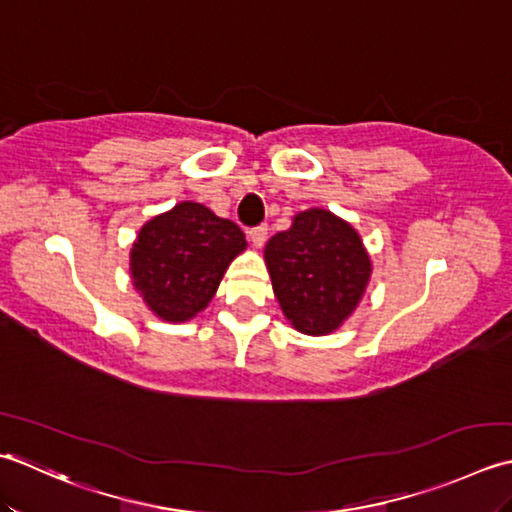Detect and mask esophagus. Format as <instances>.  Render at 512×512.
I'll return each mask as SVG.
<instances>
[{
	"label": "esophagus",
	"mask_w": 512,
	"mask_h": 512,
	"mask_svg": "<svg viewBox=\"0 0 512 512\" xmlns=\"http://www.w3.org/2000/svg\"><path fill=\"white\" fill-rule=\"evenodd\" d=\"M247 236H249V241H252V245L258 249V247H263L265 245V241H267V225H258V227H252L247 232Z\"/></svg>",
	"instance_id": "34e87169"
}]
</instances>
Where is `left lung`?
I'll return each instance as SVG.
<instances>
[{
    "label": "left lung",
    "instance_id": "left-lung-1",
    "mask_svg": "<svg viewBox=\"0 0 512 512\" xmlns=\"http://www.w3.org/2000/svg\"><path fill=\"white\" fill-rule=\"evenodd\" d=\"M265 265L289 325L307 336L340 329L358 309L373 274L360 234L322 207L298 212L287 232L269 238Z\"/></svg>",
    "mask_w": 512,
    "mask_h": 512
}]
</instances>
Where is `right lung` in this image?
<instances>
[{"label":"right lung","instance_id":"add662e5","mask_svg":"<svg viewBox=\"0 0 512 512\" xmlns=\"http://www.w3.org/2000/svg\"><path fill=\"white\" fill-rule=\"evenodd\" d=\"M245 249L236 223L181 201L141 225L130 249L132 285L156 318L187 322L210 305L227 267Z\"/></svg>","mask_w":512,"mask_h":512}]
</instances>
